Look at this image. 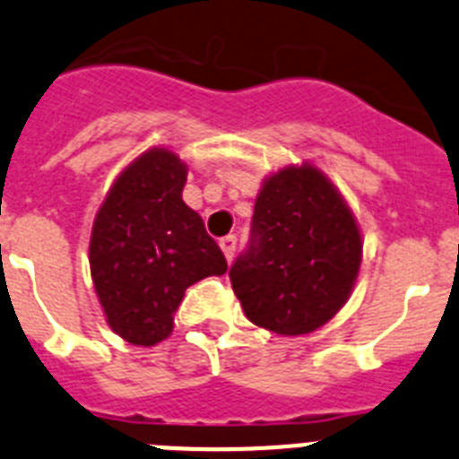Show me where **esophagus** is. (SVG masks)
<instances>
[{
    "instance_id": "1",
    "label": "esophagus",
    "mask_w": 459,
    "mask_h": 459,
    "mask_svg": "<svg viewBox=\"0 0 459 459\" xmlns=\"http://www.w3.org/2000/svg\"><path fill=\"white\" fill-rule=\"evenodd\" d=\"M221 248H222V253H225L227 262H232L234 253H237V237H234V234H227V237H222Z\"/></svg>"
}]
</instances>
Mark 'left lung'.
<instances>
[{
    "label": "left lung",
    "mask_w": 459,
    "mask_h": 459,
    "mask_svg": "<svg viewBox=\"0 0 459 459\" xmlns=\"http://www.w3.org/2000/svg\"><path fill=\"white\" fill-rule=\"evenodd\" d=\"M359 262L362 237L351 209L323 171L301 164L264 181L230 281L250 323L297 336L334 318Z\"/></svg>",
    "instance_id": "obj_1"
}]
</instances>
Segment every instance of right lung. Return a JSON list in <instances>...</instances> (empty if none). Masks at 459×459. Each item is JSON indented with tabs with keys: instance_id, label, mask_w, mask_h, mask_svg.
Returning <instances> with one entry per match:
<instances>
[{
	"instance_id": "1",
	"label": "right lung",
	"mask_w": 459,
	"mask_h": 459,
	"mask_svg": "<svg viewBox=\"0 0 459 459\" xmlns=\"http://www.w3.org/2000/svg\"><path fill=\"white\" fill-rule=\"evenodd\" d=\"M187 167L151 148L117 176L90 237V272L107 323L134 346L174 330L186 290L222 276L227 260L197 211L183 202Z\"/></svg>"
}]
</instances>
